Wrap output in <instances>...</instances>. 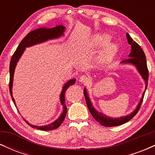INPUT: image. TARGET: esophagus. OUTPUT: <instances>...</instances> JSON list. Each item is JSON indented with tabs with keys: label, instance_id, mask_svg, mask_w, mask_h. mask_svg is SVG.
<instances>
[{
	"label": "esophagus",
	"instance_id": "esophagus-1",
	"mask_svg": "<svg viewBox=\"0 0 155 155\" xmlns=\"http://www.w3.org/2000/svg\"><path fill=\"white\" fill-rule=\"evenodd\" d=\"M79 81L83 84H87L89 83V81H90V79H89V77H87V76H80L79 78Z\"/></svg>",
	"mask_w": 155,
	"mask_h": 155
}]
</instances>
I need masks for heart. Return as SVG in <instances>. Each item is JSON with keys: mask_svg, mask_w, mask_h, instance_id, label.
<instances>
[{"mask_svg": "<svg viewBox=\"0 0 155 155\" xmlns=\"http://www.w3.org/2000/svg\"><path fill=\"white\" fill-rule=\"evenodd\" d=\"M111 36L107 33H99L92 37V44L95 47H100L106 44L97 57L98 63L106 64L111 61L117 51V45L114 42H108Z\"/></svg>", "mask_w": 155, "mask_h": 155, "instance_id": "obj_1", "label": "heart"}]
</instances>
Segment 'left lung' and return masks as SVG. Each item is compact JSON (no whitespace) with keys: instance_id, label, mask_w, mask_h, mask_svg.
Returning a JSON list of instances; mask_svg holds the SVG:
<instances>
[{"instance_id":"8db88e82","label":"left lung","mask_w":155,"mask_h":155,"mask_svg":"<svg viewBox=\"0 0 155 155\" xmlns=\"http://www.w3.org/2000/svg\"><path fill=\"white\" fill-rule=\"evenodd\" d=\"M126 37L127 38L128 44L131 45V51L128 55V59L122 60L121 62V64H123V65L124 64H130V65L136 67L138 72L141 76L142 79L144 80L145 90L143 92V94H142L141 98H140L139 103L137 105L136 109L134 111L131 112L130 114L126 115V116L118 117V118H113V117H110L107 116V115L104 114L102 112H99L98 111H97L93 106V105H92L91 101H90L87 89H84V95L89 111L91 113L93 118L97 122H99L101 125L105 126V127H114V126L121 125V124L126 123V122L130 120L133 117H134L135 115L137 114V112L139 110L140 105H141L142 101H143L145 91L147 88V84H148L149 79V71L148 68H147V60H146V56L144 52H143L141 47L136 41H134L133 40L130 35L127 33L126 34Z\"/></svg>"}]
</instances>
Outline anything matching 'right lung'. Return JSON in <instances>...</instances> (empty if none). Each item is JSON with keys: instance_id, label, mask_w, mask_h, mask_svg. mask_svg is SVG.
<instances>
[{"instance_id": "1", "label": "right lung", "mask_w": 155, "mask_h": 155, "mask_svg": "<svg viewBox=\"0 0 155 155\" xmlns=\"http://www.w3.org/2000/svg\"><path fill=\"white\" fill-rule=\"evenodd\" d=\"M65 27H64L63 25H56L54 28H40L38 29H35L34 31H32L30 32L28 35L22 39V41L19 44L18 47L17 48L16 51L14 53L13 56H12V59L10 62V66H9V74H10V79H9V91L11 96H12V101H13L14 104H15V98L12 95V87H13V81H14V74H15V68L17 66V64L18 63L19 60L22 57L23 53H24L25 49L27 47H32V46L36 45V44L44 43V42L47 41L49 40H52V39H56L60 38V37L63 36L64 35V32H65ZM76 81V79H72L69 81H68L65 84L63 85V89H62L61 93L60 95V104L63 106V111H62L60 116L54 120V122H51L49 124L44 126H37L33 125V124H30L28 121L25 120L27 122V124H29L31 127L33 128H36L41 130H52L57 129L58 127H60V124L63 122L64 119H65V115L67 113V107L65 104V92L68 88L69 86L74 84ZM17 107V106H16Z\"/></svg>"}]
</instances>
